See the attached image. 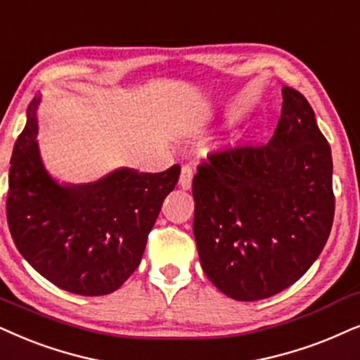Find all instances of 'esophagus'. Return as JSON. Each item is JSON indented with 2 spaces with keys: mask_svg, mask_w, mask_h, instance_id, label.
<instances>
[{
  "mask_svg": "<svg viewBox=\"0 0 360 360\" xmlns=\"http://www.w3.org/2000/svg\"><path fill=\"white\" fill-rule=\"evenodd\" d=\"M191 180H193V170H191L188 165L181 167V174H180V180H179L181 188L188 190L191 186Z\"/></svg>",
  "mask_w": 360,
  "mask_h": 360,
  "instance_id": "34e87169",
  "label": "esophagus"
}]
</instances>
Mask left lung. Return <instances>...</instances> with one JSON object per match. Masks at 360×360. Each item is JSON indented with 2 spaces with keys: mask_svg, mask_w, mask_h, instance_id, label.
<instances>
[{
  "mask_svg": "<svg viewBox=\"0 0 360 360\" xmlns=\"http://www.w3.org/2000/svg\"><path fill=\"white\" fill-rule=\"evenodd\" d=\"M191 191L200 263L223 294L258 301L296 283L334 220L330 146L306 97L284 86L273 139L210 153Z\"/></svg>",
  "mask_w": 360,
  "mask_h": 360,
  "instance_id": "obj_1",
  "label": "left lung"
}]
</instances>
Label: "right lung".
<instances>
[{"label": "right lung", "instance_id": "right-lung-1", "mask_svg": "<svg viewBox=\"0 0 360 360\" xmlns=\"http://www.w3.org/2000/svg\"><path fill=\"white\" fill-rule=\"evenodd\" d=\"M39 102V96L31 101L13 148L9 231L22 258L48 281L81 296H104L137 269L180 165L160 174L122 167L91 184H59L46 170L36 140Z\"/></svg>", "mask_w": 360, "mask_h": 360}]
</instances>
